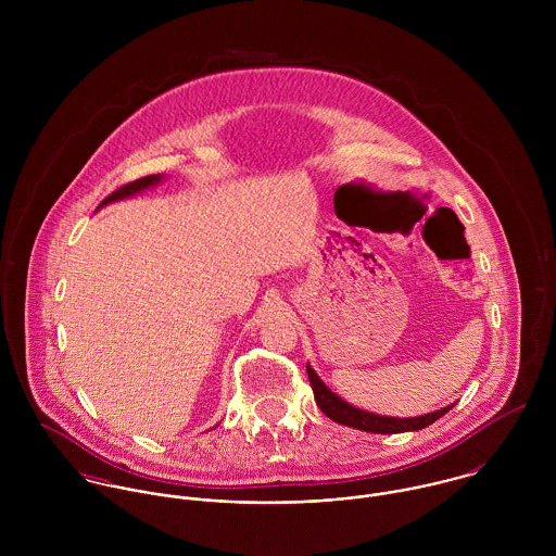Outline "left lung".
Listing matches in <instances>:
<instances>
[{
  "instance_id": "1",
  "label": "left lung",
  "mask_w": 556,
  "mask_h": 556,
  "mask_svg": "<svg viewBox=\"0 0 556 556\" xmlns=\"http://www.w3.org/2000/svg\"><path fill=\"white\" fill-rule=\"evenodd\" d=\"M306 372H308V379H311V386H313V392H315V400H317L318 408L329 417L333 419L336 424H342V426H349V428H357V430H364V432H377V434H394V432H408V430H421L430 424H434L439 417H443L454 404L441 408V410H434V413H428V415H419V417H386V415H375V413H368V410H359L355 406H351L349 402L340 400L333 392H329L320 379L317 377V372L306 366Z\"/></svg>"
}]
</instances>
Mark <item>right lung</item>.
<instances>
[{"label": "right lung", "mask_w": 556, "mask_h": 556, "mask_svg": "<svg viewBox=\"0 0 556 556\" xmlns=\"http://www.w3.org/2000/svg\"><path fill=\"white\" fill-rule=\"evenodd\" d=\"M156 181H160V175H148V177H139V179H135V181H128V184H124V186H119L117 190H113L102 203H100V207L102 205H106V203H111V201H119V199H126V197H132V194H137V192H141L143 188H150V186H154Z\"/></svg>", "instance_id": "right-lung-1"}]
</instances>
